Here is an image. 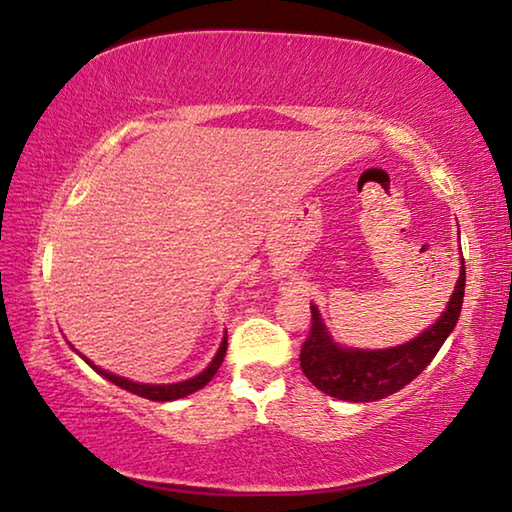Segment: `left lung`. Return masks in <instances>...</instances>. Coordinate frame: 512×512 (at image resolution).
<instances>
[{
	"instance_id": "obj_1",
	"label": "left lung",
	"mask_w": 512,
	"mask_h": 512,
	"mask_svg": "<svg viewBox=\"0 0 512 512\" xmlns=\"http://www.w3.org/2000/svg\"><path fill=\"white\" fill-rule=\"evenodd\" d=\"M460 278L448 299L446 310L427 329L398 347L356 349L342 347L326 329L317 305L312 310V329L301 347V370L319 391L345 402H375L398 393L430 365V361L453 333L464 299V257Z\"/></svg>"
}]
</instances>
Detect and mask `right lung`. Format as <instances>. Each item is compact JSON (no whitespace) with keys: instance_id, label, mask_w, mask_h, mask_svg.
I'll return each mask as SVG.
<instances>
[{"instance_id":"right-lung-1","label":"right lung","mask_w":512,"mask_h":512,"mask_svg":"<svg viewBox=\"0 0 512 512\" xmlns=\"http://www.w3.org/2000/svg\"><path fill=\"white\" fill-rule=\"evenodd\" d=\"M225 352H227V333L223 335V340H220V347H218L216 356L211 358V363L200 372V375H195V377H190V379H183V381H174V384H140V381L119 377V375H114V372L98 368V365L91 363L87 356L80 354V358L89 365V368H94L103 379L112 381L114 386L124 388V391H128V393H135V395H140V398H147V400H154V402H170V400L186 398V395L200 391V388L207 386L209 381L213 379V375H216V372H218L220 363H223Z\"/></svg>"}]
</instances>
